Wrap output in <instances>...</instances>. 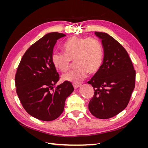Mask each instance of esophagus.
Here are the masks:
<instances>
[{"mask_svg": "<svg viewBox=\"0 0 148 148\" xmlns=\"http://www.w3.org/2000/svg\"><path fill=\"white\" fill-rule=\"evenodd\" d=\"M81 85H82L81 83H73V86L75 89H77V88H79L80 86H81Z\"/></svg>", "mask_w": 148, "mask_h": 148, "instance_id": "1", "label": "esophagus"}]
</instances>
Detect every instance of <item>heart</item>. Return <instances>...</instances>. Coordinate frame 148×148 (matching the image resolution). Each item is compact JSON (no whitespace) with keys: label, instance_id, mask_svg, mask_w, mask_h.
I'll return each mask as SVG.
<instances>
[{"label":"heart","instance_id":"1","mask_svg":"<svg viewBox=\"0 0 148 148\" xmlns=\"http://www.w3.org/2000/svg\"><path fill=\"white\" fill-rule=\"evenodd\" d=\"M64 53L53 52L51 60L55 68L61 72H66L75 60L77 66L63 75L65 81L78 83L86 77L88 73L95 74L99 70L104 60V49L101 42L94 38L73 36L62 46Z\"/></svg>","mask_w":148,"mask_h":148}]
</instances>
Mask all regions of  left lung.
Segmentation results:
<instances>
[{"instance_id":"8db88e82","label":"left lung","mask_w":148,"mask_h":148,"mask_svg":"<svg viewBox=\"0 0 148 148\" xmlns=\"http://www.w3.org/2000/svg\"><path fill=\"white\" fill-rule=\"evenodd\" d=\"M104 51L99 70L88 83L95 94L88 108L95 117L107 119L126 108L135 87L136 71L125 49L106 33L95 32Z\"/></svg>"}]
</instances>
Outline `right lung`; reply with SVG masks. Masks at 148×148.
Masks as SVG:
<instances>
[{
	"label": "right lung",
	"mask_w": 148,
	"mask_h": 148,
	"mask_svg": "<svg viewBox=\"0 0 148 148\" xmlns=\"http://www.w3.org/2000/svg\"><path fill=\"white\" fill-rule=\"evenodd\" d=\"M65 36L57 32L46 34L27 49L17 68V95L25 110L39 120L48 122L59 117L66 97L74 90L68 81L55 86L60 77L51 56L57 40Z\"/></svg>",
	"instance_id": "1"
}]
</instances>
